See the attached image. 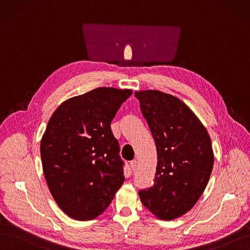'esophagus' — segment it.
<instances>
[{
	"label": "esophagus",
	"instance_id": "34e87169",
	"mask_svg": "<svg viewBox=\"0 0 250 250\" xmlns=\"http://www.w3.org/2000/svg\"><path fill=\"white\" fill-rule=\"evenodd\" d=\"M130 166H131L132 170H135V169L137 168V161H136V160H134V161H131V163H130Z\"/></svg>",
	"mask_w": 250,
	"mask_h": 250
}]
</instances>
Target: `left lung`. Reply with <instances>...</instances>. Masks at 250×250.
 I'll use <instances>...</instances> for the list:
<instances>
[{
  "instance_id": "8db88e82",
  "label": "left lung",
  "mask_w": 250,
  "mask_h": 250,
  "mask_svg": "<svg viewBox=\"0 0 250 250\" xmlns=\"http://www.w3.org/2000/svg\"><path fill=\"white\" fill-rule=\"evenodd\" d=\"M158 152L153 186L140 189L142 204L156 217L186 214L204 192L213 168L209 134L181 100L160 90L135 92Z\"/></svg>"
}]
</instances>
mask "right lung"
I'll return each mask as SVG.
<instances>
[{"label":"right lung","instance_id":"obj_1","mask_svg":"<svg viewBox=\"0 0 250 250\" xmlns=\"http://www.w3.org/2000/svg\"><path fill=\"white\" fill-rule=\"evenodd\" d=\"M132 92L92 89L64 101L49 119L40 144L43 172L54 201L71 218L98 217L125 181L110 125Z\"/></svg>","mask_w":250,"mask_h":250}]
</instances>
